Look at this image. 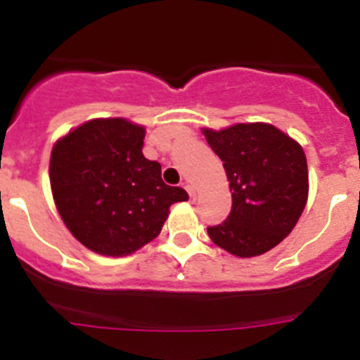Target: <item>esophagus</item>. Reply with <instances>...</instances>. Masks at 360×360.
I'll return each instance as SVG.
<instances>
[{
	"instance_id": "34e87169",
	"label": "esophagus",
	"mask_w": 360,
	"mask_h": 360,
	"mask_svg": "<svg viewBox=\"0 0 360 360\" xmlns=\"http://www.w3.org/2000/svg\"><path fill=\"white\" fill-rule=\"evenodd\" d=\"M184 189L187 191V195H189L191 200H195L196 195H195V189H193V186H189V184H184Z\"/></svg>"
}]
</instances>
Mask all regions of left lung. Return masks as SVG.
Masks as SVG:
<instances>
[{
    "instance_id": "left-lung-1",
    "label": "left lung",
    "mask_w": 360,
    "mask_h": 360,
    "mask_svg": "<svg viewBox=\"0 0 360 360\" xmlns=\"http://www.w3.org/2000/svg\"><path fill=\"white\" fill-rule=\"evenodd\" d=\"M224 162L232 207L225 221L207 227L218 247L240 257L274 249L297 224L308 196L303 148L270 124L203 129Z\"/></svg>"
}]
</instances>
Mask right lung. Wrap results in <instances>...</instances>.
<instances>
[{
    "label": "right lung",
    "instance_id": "add662e5",
    "mask_svg": "<svg viewBox=\"0 0 360 360\" xmlns=\"http://www.w3.org/2000/svg\"><path fill=\"white\" fill-rule=\"evenodd\" d=\"M144 128L95 119L63 136L50 157V186L63 221L84 247L128 256L160 234L182 187L165 186L158 162L142 155Z\"/></svg>",
    "mask_w": 360,
    "mask_h": 360
}]
</instances>
